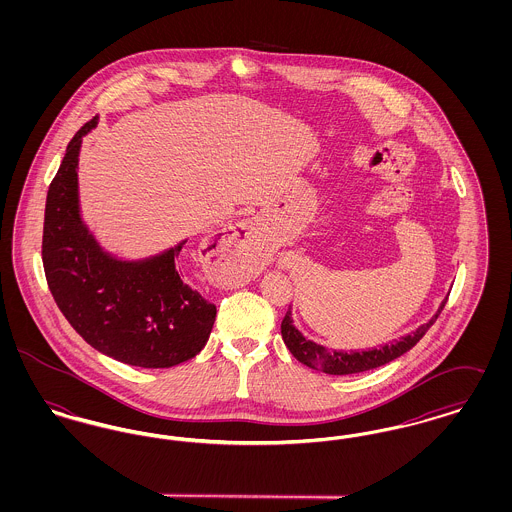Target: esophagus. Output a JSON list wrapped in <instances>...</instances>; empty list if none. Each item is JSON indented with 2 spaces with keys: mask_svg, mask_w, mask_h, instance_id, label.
<instances>
[{
  "mask_svg": "<svg viewBox=\"0 0 512 512\" xmlns=\"http://www.w3.org/2000/svg\"><path fill=\"white\" fill-rule=\"evenodd\" d=\"M255 238H257L255 230L251 226L240 222L230 230V234L224 236V240L220 242L219 247L224 251H230V253H240V251L249 249L255 242Z\"/></svg>",
  "mask_w": 512,
  "mask_h": 512,
  "instance_id": "1",
  "label": "esophagus"
}]
</instances>
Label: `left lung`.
Here are the masks:
<instances>
[{
	"label": "left lung",
	"instance_id": "obj_1",
	"mask_svg": "<svg viewBox=\"0 0 512 512\" xmlns=\"http://www.w3.org/2000/svg\"><path fill=\"white\" fill-rule=\"evenodd\" d=\"M447 303H441L438 313L430 318L426 324H422L420 328H416L413 334L403 336L401 340L388 343L380 349H368V351H336V349H326L322 345H318L315 341L307 340L295 326H293L292 311L286 313V317L282 320V338L284 343L288 345L290 353L293 357L315 370H322L326 374H334V376H343V374H357V372H365L372 370L378 366L391 363L393 359L401 357L403 353H407L409 349H413L414 345L420 341V338L430 330V326L438 320L439 313L443 311Z\"/></svg>",
	"mask_w": 512,
	"mask_h": 512
}]
</instances>
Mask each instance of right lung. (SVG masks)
Masks as SVG:
<instances>
[{"label": "right lung", "instance_id": "right-lung-1", "mask_svg": "<svg viewBox=\"0 0 512 512\" xmlns=\"http://www.w3.org/2000/svg\"><path fill=\"white\" fill-rule=\"evenodd\" d=\"M96 124L98 117L74 134L49 184L42 236L49 292L99 353L142 368L180 365L205 347L217 307L182 280L178 257L186 242L126 263L103 253L88 234L78 213L76 165L82 136Z\"/></svg>", "mask_w": 512, "mask_h": 512}]
</instances>
